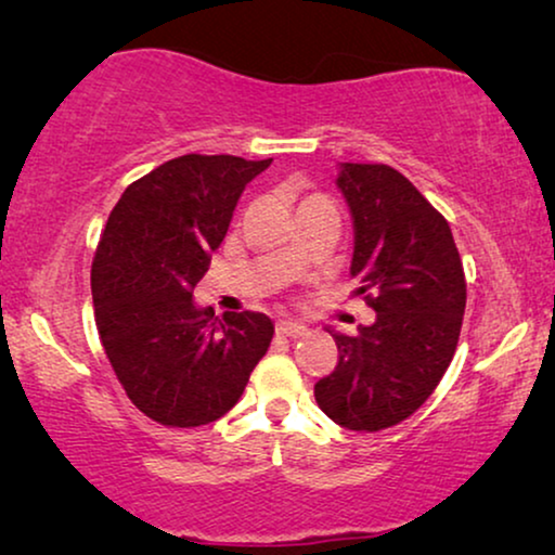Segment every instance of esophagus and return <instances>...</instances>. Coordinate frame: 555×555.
<instances>
[{"instance_id":"esophagus-1","label":"esophagus","mask_w":555,"mask_h":555,"mask_svg":"<svg viewBox=\"0 0 555 555\" xmlns=\"http://www.w3.org/2000/svg\"><path fill=\"white\" fill-rule=\"evenodd\" d=\"M278 333H283V336H291V338H300L306 336L308 328L298 321H293V318H283V321H278Z\"/></svg>"}]
</instances>
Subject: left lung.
Listing matches in <instances>:
<instances>
[{"mask_svg": "<svg viewBox=\"0 0 555 555\" xmlns=\"http://www.w3.org/2000/svg\"><path fill=\"white\" fill-rule=\"evenodd\" d=\"M353 219L351 275L376 321L333 333L338 366L315 384L333 422L378 431L412 416L450 366L465 315V270L447 219L386 164H340Z\"/></svg>", "mask_w": 555, "mask_h": 555, "instance_id": "8db88e82", "label": "left lung"}]
</instances>
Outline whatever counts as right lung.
<instances>
[{"label":"right lung","mask_w":555,"mask_h":555,"mask_svg":"<svg viewBox=\"0 0 555 555\" xmlns=\"http://www.w3.org/2000/svg\"><path fill=\"white\" fill-rule=\"evenodd\" d=\"M272 164L186 154L133 181L98 242L95 325L135 409L164 427H202L237 404L275 325L264 313L196 308L192 293L232 211Z\"/></svg>","instance_id":"add662e5"}]
</instances>
